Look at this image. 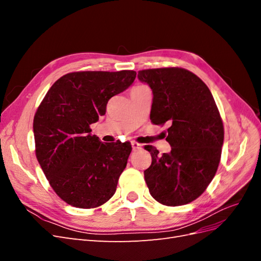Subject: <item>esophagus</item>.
<instances>
[{
    "label": "esophagus",
    "mask_w": 261,
    "mask_h": 261,
    "mask_svg": "<svg viewBox=\"0 0 261 261\" xmlns=\"http://www.w3.org/2000/svg\"><path fill=\"white\" fill-rule=\"evenodd\" d=\"M132 147H133V150H139L141 149V144L137 143V141H132Z\"/></svg>",
    "instance_id": "34e87169"
}]
</instances>
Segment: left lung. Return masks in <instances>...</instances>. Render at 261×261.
<instances>
[{"label": "left lung", "instance_id": "left-lung-1", "mask_svg": "<svg viewBox=\"0 0 261 261\" xmlns=\"http://www.w3.org/2000/svg\"><path fill=\"white\" fill-rule=\"evenodd\" d=\"M139 81L152 89L150 120L168 123L171 152L151 154L144 172L149 193L164 206L189 203L206 191L218 170L224 139L223 122L216 101L200 78L181 67L149 68L138 72Z\"/></svg>", "mask_w": 261, "mask_h": 261}]
</instances>
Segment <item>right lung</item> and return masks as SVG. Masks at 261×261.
I'll return each instance as SVG.
<instances>
[{
  "label": "right lung",
  "instance_id": "1",
  "mask_svg": "<svg viewBox=\"0 0 261 261\" xmlns=\"http://www.w3.org/2000/svg\"><path fill=\"white\" fill-rule=\"evenodd\" d=\"M134 70L68 73L46 92L34 118L36 156L53 191L70 206L91 209L106 203L132 151L128 143L102 144L90 124L107 103L127 89Z\"/></svg>",
  "mask_w": 261,
  "mask_h": 261
}]
</instances>
